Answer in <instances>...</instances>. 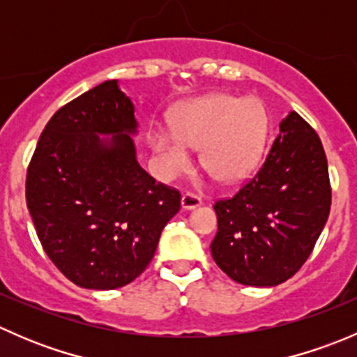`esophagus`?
Segmentation results:
<instances>
[{"label":"esophagus","instance_id":"1","mask_svg":"<svg viewBox=\"0 0 357 357\" xmlns=\"http://www.w3.org/2000/svg\"><path fill=\"white\" fill-rule=\"evenodd\" d=\"M200 204H202V199H200V197L193 195V193H185V195L181 197V207L185 208V211H192V208H197Z\"/></svg>","mask_w":357,"mask_h":357}]
</instances>
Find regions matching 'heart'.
<instances>
[{
	"label": "heart",
	"mask_w": 357,
	"mask_h": 357,
	"mask_svg": "<svg viewBox=\"0 0 357 357\" xmlns=\"http://www.w3.org/2000/svg\"><path fill=\"white\" fill-rule=\"evenodd\" d=\"M266 136L268 112L259 100L212 95L186 103L174 129H153L152 146L164 178L181 174L192 162L190 146H202L205 171L221 183H235L257 165Z\"/></svg>",
	"instance_id": "obj_1"
}]
</instances>
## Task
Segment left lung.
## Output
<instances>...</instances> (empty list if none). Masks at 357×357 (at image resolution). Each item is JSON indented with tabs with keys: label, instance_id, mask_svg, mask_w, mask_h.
Instances as JSON below:
<instances>
[{
	"label": "left lung",
	"instance_id": "1",
	"mask_svg": "<svg viewBox=\"0 0 357 357\" xmlns=\"http://www.w3.org/2000/svg\"><path fill=\"white\" fill-rule=\"evenodd\" d=\"M332 205L328 162L314 129L290 112L257 174L218 200L215 264L236 283L276 287L302 268Z\"/></svg>",
	"mask_w": 357,
	"mask_h": 357
}]
</instances>
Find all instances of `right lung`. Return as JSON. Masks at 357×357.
<instances>
[{"label":"right lung","instance_id":"add662e5","mask_svg":"<svg viewBox=\"0 0 357 357\" xmlns=\"http://www.w3.org/2000/svg\"><path fill=\"white\" fill-rule=\"evenodd\" d=\"M136 132L135 105L112 79L55 112L29 164L25 199L39 242L82 289L138 278L181 207L178 190L138 164Z\"/></svg>","mask_w":357,"mask_h":357}]
</instances>
